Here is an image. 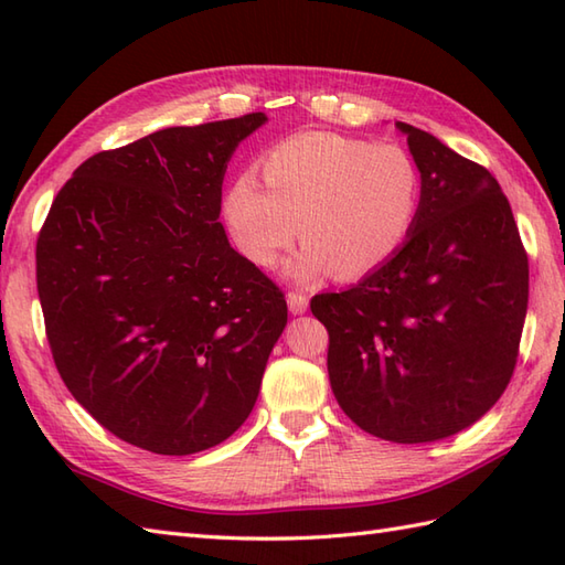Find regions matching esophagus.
<instances>
[{
    "instance_id": "esophagus-1",
    "label": "esophagus",
    "mask_w": 565,
    "mask_h": 565,
    "mask_svg": "<svg viewBox=\"0 0 565 565\" xmlns=\"http://www.w3.org/2000/svg\"><path fill=\"white\" fill-rule=\"evenodd\" d=\"M286 301H289V310H291L294 316H301V313H306V310H308V296H306V294L291 291L289 298H286Z\"/></svg>"
}]
</instances>
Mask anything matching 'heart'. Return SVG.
I'll use <instances>...</instances> for the list:
<instances>
[{"instance_id": "b5f03b06", "label": "heart", "mask_w": 565, "mask_h": 565, "mask_svg": "<svg viewBox=\"0 0 565 565\" xmlns=\"http://www.w3.org/2000/svg\"><path fill=\"white\" fill-rule=\"evenodd\" d=\"M264 186L239 174L225 194V218L237 247L271 269L298 237L296 279L334 269L356 279L383 267L411 235L419 209V170L395 142L338 134H301L259 162Z\"/></svg>"}]
</instances>
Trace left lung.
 Instances as JSON below:
<instances>
[{"instance_id": "1", "label": "left lung", "mask_w": 565, "mask_h": 565, "mask_svg": "<svg viewBox=\"0 0 565 565\" xmlns=\"http://www.w3.org/2000/svg\"><path fill=\"white\" fill-rule=\"evenodd\" d=\"M423 179L411 235L352 289L318 294L334 398L381 439L451 437L505 393L520 356L530 259L483 164L398 124Z\"/></svg>"}]
</instances>
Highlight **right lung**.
<instances>
[{
    "mask_svg": "<svg viewBox=\"0 0 565 565\" xmlns=\"http://www.w3.org/2000/svg\"><path fill=\"white\" fill-rule=\"evenodd\" d=\"M264 121L257 111L102 150L47 211L35 284L57 374L134 447L211 449L255 407L289 308L218 215L227 160Z\"/></svg>",
    "mask_w": 565,
    "mask_h": 565,
    "instance_id": "right-lung-1",
    "label": "right lung"
}]
</instances>
